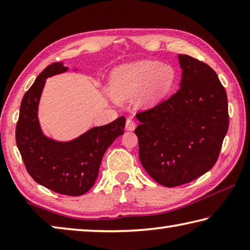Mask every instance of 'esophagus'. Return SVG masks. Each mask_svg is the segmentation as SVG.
Segmentation results:
<instances>
[{
	"mask_svg": "<svg viewBox=\"0 0 250 250\" xmlns=\"http://www.w3.org/2000/svg\"><path fill=\"white\" fill-rule=\"evenodd\" d=\"M125 129L128 131H133L135 129V122L132 118H128V119H126Z\"/></svg>",
	"mask_w": 250,
	"mask_h": 250,
	"instance_id": "obj_1",
	"label": "esophagus"
}]
</instances>
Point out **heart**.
I'll list each match as a JSON object with an SVG mask.
<instances>
[{"label":"heart","instance_id":"b5f03b06","mask_svg":"<svg viewBox=\"0 0 250 250\" xmlns=\"http://www.w3.org/2000/svg\"><path fill=\"white\" fill-rule=\"evenodd\" d=\"M175 70L159 61H141L125 65L113 71L110 92L118 101L128 100L141 92L139 104L152 105L171 89Z\"/></svg>","mask_w":250,"mask_h":250}]
</instances>
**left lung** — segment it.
<instances>
[{
	"mask_svg": "<svg viewBox=\"0 0 250 250\" xmlns=\"http://www.w3.org/2000/svg\"><path fill=\"white\" fill-rule=\"evenodd\" d=\"M180 88L145 111L134 132L142 167L159 184L174 188L209 171L229 125L226 90L213 68L179 55Z\"/></svg>",
	"mask_w": 250,
	"mask_h": 250,
	"instance_id": "left-lung-1",
	"label": "left lung"
}]
</instances>
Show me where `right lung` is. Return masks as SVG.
I'll return each mask as SVG.
<instances>
[{
    "label": "right lung",
    "instance_id": "1",
    "mask_svg": "<svg viewBox=\"0 0 250 250\" xmlns=\"http://www.w3.org/2000/svg\"><path fill=\"white\" fill-rule=\"evenodd\" d=\"M66 70L62 62H53L25 92L15 139L25 167L34 181L58 194L79 196L95 184L105 150L124 134L125 118L122 116L111 124L92 128L69 142L45 137L37 119L42 91L46 78Z\"/></svg>",
    "mask_w": 250,
    "mask_h": 250
}]
</instances>
